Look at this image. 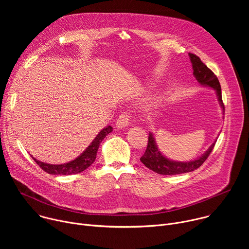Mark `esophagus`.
<instances>
[{"instance_id":"1","label":"esophagus","mask_w":249,"mask_h":249,"mask_svg":"<svg viewBox=\"0 0 249 249\" xmlns=\"http://www.w3.org/2000/svg\"><path fill=\"white\" fill-rule=\"evenodd\" d=\"M129 118H130V116L127 112L122 113L116 121V127L118 129H122V128L127 127L129 125Z\"/></svg>"}]
</instances>
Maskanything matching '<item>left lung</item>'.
Segmentation results:
<instances>
[{
	"mask_svg": "<svg viewBox=\"0 0 249 249\" xmlns=\"http://www.w3.org/2000/svg\"><path fill=\"white\" fill-rule=\"evenodd\" d=\"M188 55L192 64L193 76L201 86L211 88L216 91L219 103L221 105V108L223 109V114L225 115V106L222 99V89H221V85L218 78L201 61V59L198 56L191 53H189ZM216 142H217V139L215 140L214 143L209 147V149L199 158L192 160H188V161H177V160H170L166 158L164 155H162V153L158 148L154 134L150 132L147 150L145 154L141 157L140 160L151 170L162 175H175V174L191 172L203 164V162L207 160V158L209 157L213 149H214Z\"/></svg>",
	"mask_w": 249,
	"mask_h": 249,
	"instance_id": "1",
	"label": "left lung"
}]
</instances>
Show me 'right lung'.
I'll list each match as a JSON object with an SVG mask.
<instances>
[{
	"mask_svg": "<svg viewBox=\"0 0 249 249\" xmlns=\"http://www.w3.org/2000/svg\"><path fill=\"white\" fill-rule=\"evenodd\" d=\"M112 130H113V128L110 125L104 127L96 135V137L93 139L90 145L78 158H76L75 160H71L69 162L61 163V164H50V163L40 161L35 158H33L32 156H31V158L44 171H46L49 174L71 175V174L80 173V172L86 170L89 166H90L94 162L100 143L102 142V140L106 137V135L111 133Z\"/></svg>",
	"mask_w": 249,
	"mask_h": 249,
	"instance_id": "1",
	"label": "right lung"
}]
</instances>
